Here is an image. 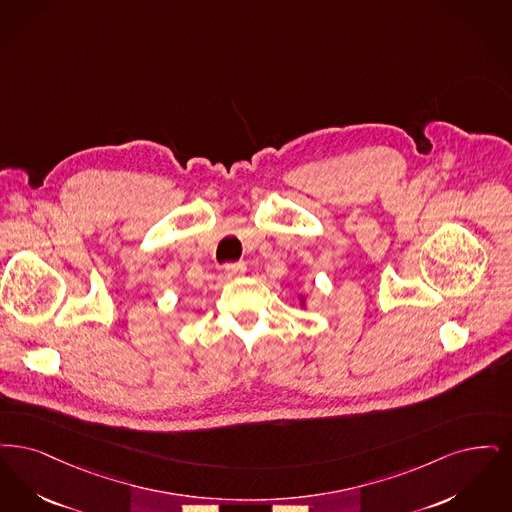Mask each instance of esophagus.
I'll list each match as a JSON object with an SVG mask.
<instances>
[{
  "instance_id": "esophagus-1",
  "label": "esophagus",
  "mask_w": 512,
  "mask_h": 512,
  "mask_svg": "<svg viewBox=\"0 0 512 512\" xmlns=\"http://www.w3.org/2000/svg\"><path fill=\"white\" fill-rule=\"evenodd\" d=\"M245 271L246 266L243 262H235V264H227V266H225L227 277H239V275H243Z\"/></svg>"
}]
</instances>
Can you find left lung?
<instances>
[{
    "instance_id": "8db88e82",
    "label": "left lung",
    "mask_w": 512,
    "mask_h": 512,
    "mask_svg": "<svg viewBox=\"0 0 512 512\" xmlns=\"http://www.w3.org/2000/svg\"><path fill=\"white\" fill-rule=\"evenodd\" d=\"M302 304H304V298H302Z\"/></svg>"
}]
</instances>
